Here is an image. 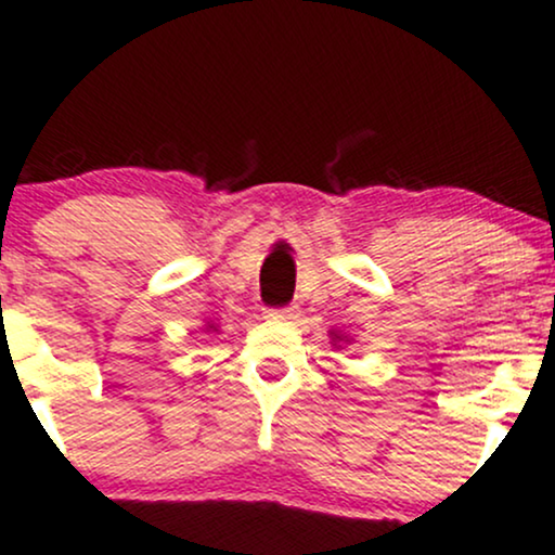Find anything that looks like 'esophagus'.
<instances>
[{"label": "esophagus", "mask_w": 555, "mask_h": 555, "mask_svg": "<svg viewBox=\"0 0 555 555\" xmlns=\"http://www.w3.org/2000/svg\"><path fill=\"white\" fill-rule=\"evenodd\" d=\"M266 315L276 318V321H292V318H297V308H295V305H284V308H269V310H266Z\"/></svg>", "instance_id": "1"}]
</instances>
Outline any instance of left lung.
Wrapping results in <instances>:
<instances>
[{
    "instance_id": "left-lung-1",
    "label": "left lung",
    "mask_w": 555,
    "mask_h": 555,
    "mask_svg": "<svg viewBox=\"0 0 555 555\" xmlns=\"http://www.w3.org/2000/svg\"><path fill=\"white\" fill-rule=\"evenodd\" d=\"M331 336H334V341H341V339H344V336L336 334V331H331Z\"/></svg>"
}]
</instances>
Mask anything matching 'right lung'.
<instances>
[{
	"label": "right lung",
	"mask_w": 555,
	"mask_h": 555,
	"mask_svg": "<svg viewBox=\"0 0 555 555\" xmlns=\"http://www.w3.org/2000/svg\"><path fill=\"white\" fill-rule=\"evenodd\" d=\"M206 331H219V328H216V326H214V323H208V326H206Z\"/></svg>",
	"instance_id": "right-lung-1"
}]
</instances>
